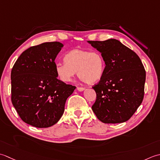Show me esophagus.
Wrapping results in <instances>:
<instances>
[{
	"mask_svg": "<svg viewBox=\"0 0 160 160\" xmlns=\"http://www.w3.org/2000/svg\"><path fill=\"white\" fill-rule=\"evenodd\" d=\"M84 88H83V87H77V90H79V91H83V90H84Z\"/></svg>",
	"mask_w": 160,
	"mask_h": 160,
	"instance_id": "34e87169",
	"label": "esophagus"
}]
</instances>
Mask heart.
<instances>
[{
    "mask_svg": "<svg viewBox=\"0 0 160 160\" xmlns=\"http://www.w3.org/2000/svg\"><path fill=\"white\" fill-rule=\"evenodd\" d=\"M65 62H58L55 65L58 78L63 82H70L77 74L87 83L99 81L105 71V61L100 52H90L83 49H74L67 53Z\"/></svg>",
    "mask_w": 160,
    "mask_h": 160,
    "instance_id": "heart-1",
    "label": "heart"
}]
</instances>
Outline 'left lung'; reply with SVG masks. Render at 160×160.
Segmentation results:
<instances>
[{
	"mask_svg": "<svg viewBox=\"0 0 160 160\" xmlns=\"http://www.w3.org/2000/svg\"><path fill=\"white\" fill-rule=\"evenodd\" d=\"M105 61V71L92 88L97 98L92 111L105 123L125 122L144 99L146 71L138 55L116 39L88 41Z\"/></svg>",
	"mask_w": 160,
	"mask_h": 160,
	"instance_id": "1",
	"label": "left lung"
}]
</instances>
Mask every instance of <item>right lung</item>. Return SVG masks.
I'll return each mask as SVG.
<instances>
[{
    "label": "right lung",
    "mask_w": 160,
    "mask_h": 160,
    "mask_svg": "<svg viewBox=\"0 0 160 160\" xmlns=\"http://www.w3.org/2000/svg\"><path fill=\"white\" fill-rule=\"evenodd\" d=\"M63 44L47 42L29 48L11 72V99L21 119L37 128H48L63 115L75 86L57 79L54 60Z\"/></svg>",
    "instance_id": "right-lung-1"
}]
</instances>
